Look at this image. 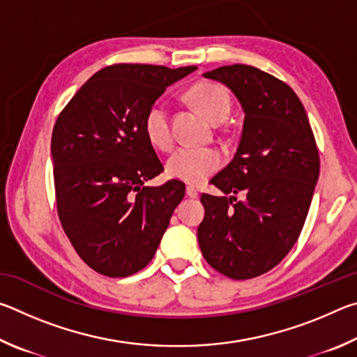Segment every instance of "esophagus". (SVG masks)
<instances>
[{"mask_svg": "<svg viewBox=\"0 0 357 357\" xmlns=\"http://www.w3.org/2000/svg\"><path fill=\"white\" fill-rule=\"evenodd\" d=\"M185 193H187V197L189 198H198V190L195 189V187H187L185 189Z\"/></svg>", "mask_w": 357, "mask_h": 357, "instance_id": "34e87169", "label": "esophagus"}]
</instances>
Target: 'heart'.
<instances>
[{
  "mask_svg": "<svg viewBox=\"0 0 357 357\" xmlns=\"http://www.w3.org/2000/svg\"><path fill=\"white\" fill-rule=\"evenodd\" d=\"M187 98L211 124H222L231 110V102L225 89L219 84L202 82L193 84ZM144 134L149 143L159 149L172 146L170 113L165 102H154L144 116ZM222 155L214 148H178L168 157L167 174L189 184H200L219 170Z\"/></svg>",
  "mask_w": 357,
  "mask_h": 357,
  "instance_id": "b5f03b06",
  "label": "heart"
}]
</instances>
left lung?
<instances>
[{
    "instance_id": "left-lung-1",
    "label": "left lung",
    "mask_w": 357,
    "mask_h": 357,
    "mask_svg": "<svg viewBox=\"0 0 357 357\" xmlns=\"http://www.w3.org/2000/svg\"><path fill=\"white\" fill-rule=\"evenodd\" d=\"M203 77L236 96L244 124L233 160L211 179L222 195H202L198 244L220 274L253 279L287 257L304 227L319 176L315 137L302 102L279 78L247 64Z\"/></svg>"
}]
</instances>
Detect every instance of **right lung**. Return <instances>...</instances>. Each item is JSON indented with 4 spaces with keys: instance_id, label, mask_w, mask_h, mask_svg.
Here are the masks:
<instances>
[{
    "instance_id": "add662e5",
    "label": "right lung",
    "mask_w": 357,
    "mask_h": 357,
    "mask_svg": "<svg viewBox=\"0 0 357 357\" xmlns=\"http://www.w3.org/2000/svg\"><path fill=\"white\" fill-rule=\"evenodd\" d=\"M114 64L78 89L56 119L52 160L61 225L96 273L128 277L153 259L185 185L144 183L164 172L144 134L148 108L195 70Z\"/></svg>"
}]
</instances>
